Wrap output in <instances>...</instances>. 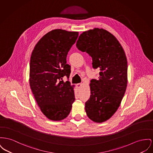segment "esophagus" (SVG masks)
<instances>
[{
	"mask_svg": "<svg viewBox=\"0 0 153 153\" xmlns=\"http://www.w3.org/2000/svg\"><path fill=\"white\" fill-rule=\"evenodd\" d=\"M76 85H77V87L78 88H80L81 87H82V83H79V84H77Z\"/></svg>",
	"mask_w": 153,
	"mask_h": 153,
	"instance_id": "obj_1",
	"label": "esophagus"
}]
</instances>
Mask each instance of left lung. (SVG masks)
Returning a JSON list of instances; mask_svg holds the SVG:
<instances>
[{
  "label": "left lung",
  "mask_w": 153,
  "mask_h": 153,
  "mask_svg": "<svg viewBox=\"0 0 153 153\" xmlns=\"http://www.w3.org/2000/svg\"><path fill=\"white\" fill-rule=\"evenodd\" d=\"M77 48L92 58V68H99V79L91 80V95L85 102L87 116L96 123L111 117L119 108L127 85V60L117 39L107 30L94 28L84 32Z\"/></svg>",
  "instance_id": "8db88e82"
}]
</instances>
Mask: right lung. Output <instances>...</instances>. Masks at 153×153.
Segmentation results:
<instances>
[{
  "label": "right lung",
  "mask_w": 153,
  "mask_h": 153,
  "mask_svg": "<svg viewBox=\"0 0 153 153\" xmlns=\"http://www.w3.org/2000/svg\"><path fill=\"white\" fill-rule=\"evenodd\" d=\"M78 36L77 32L53 30L38 42L30 56V87L41 111L51 120L67 117L75 100L66 57ZM65 76L68 81L64 82Z\"/></svg>",
  "instance_id": "1"
}]
</instances>
